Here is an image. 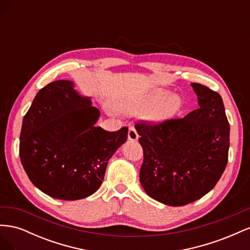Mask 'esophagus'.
<instances>
[{"label": "esophagus", "mask_w": 250, "mask_h": 250, "mask_svg": "<svg viewBox=\"0 0 250 250\" xmlns=\"http://www.w3.org/2000/svg\"><path fill=\"white\" fill-rule=\"evenodd\" d=\"M139 139V134L135 130V128L133 126L129 127V130H128V140L129 141H138Z\"/></svg>", "instance_id": "34e87169"}]
</instances>
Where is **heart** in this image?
Here are the masks:
<instances>
[{
  "label": "heart",
  "instance_id": "1",
  "mask_svg": "<svg viewBox=\"0 0 250 250\" xmlns=\"http://www.w3.org/2000/svg\"><path fill=\"white\" fill-rule=\"evenodd\" d=\"M183 106V101L176 94H168L167 90L158 88L146 95L134 105H121V110L129 111L133 109L148 110L147 118L154 124L165 122L176 116Z\"/></svg>",
  "mask_w": 250,
  "mask_h": 250
}]
</instances>
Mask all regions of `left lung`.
Masks as SVG:
<instances>
[{"label":"left lung","instance_id":"1","mask_svg":"<svg viewBox=\"0 0 250 250\" xmlns=\"http://www.w3.org/2000/svg\"><path fill=\"white\" fill-rule=\"evenodd\" d=\"M199 107L183 119L140 122L144 151L141 185L151 198L170 207L200 199L213 188L229 161V124L221 96L191 83Z\"/></svg>","mask_w":250,"mask_h":250}]
</instances>
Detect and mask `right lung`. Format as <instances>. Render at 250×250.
Listing matches in <instances>:
<instances>
[{
  "label": "right lung",
  "mask_w": 250,
  "mask_h": 250,
  "mask_svg": "<svg viewBox=\"0 0 250 250\" xmlns=\"http://www.w3.org/2000/svg\"><path fill=\"white\" fill-rule=\"evenodd\" d=\"M100 111L69 80L42 87L22 120L20 157L31 183L53 198L77 200L100 188L107 162L128 128L95 126Z\"/></svg>",
  "instance_id": "1"
}]
</instances>
